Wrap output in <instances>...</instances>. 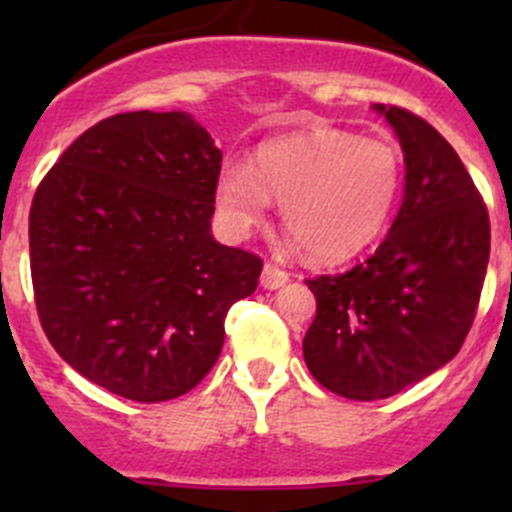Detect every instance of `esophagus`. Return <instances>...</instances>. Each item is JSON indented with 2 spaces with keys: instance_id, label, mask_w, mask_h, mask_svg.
I'll return each mask as SVG.
<instances>
[{
  "instance_id": "esophagus-1",
  "label": "esophagus",
  "mask_w": 512,
  "mask_h": 512,
  "mask_svg": "<svg viewBox=\"0 0 512 512\" xmlns=\"http://www.w3.org/2000/svg\"><path fill=\"white\" fill-rule=\"evenodd\" d=\"M262 287L265 289H280L282 285H287L289 282V272L282 270V267L272 265V262H267L265 270H262Z\"/></svg>"
}]
</instances>
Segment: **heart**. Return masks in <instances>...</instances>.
<instances>
[{"instance_id":"1","label":"heart","mask_w":512,"mask_h":512,"mask_svg":"<svg viewBox=\"0 0 512 512\" xmlns=\"http://www.w3.org/2000/svg\"><path fill=\"white\" fill-rule=\"evenodd\" d=\"M404 178L399 146L339 128L287 136L257 148L255 168L227 160L218 208L230 230L247 232L282 203V223L322 262L359 255L381 235Z\"/></svg>"}]
</instances>
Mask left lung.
Here are the masks:
<instances>
[{
	"instance_id": "8db88e82",
	"label": "left lung",
	"mask_w": 512,
	"mask_h": 512,
	"mask_svg": "<svg viewBox=\"0 0 512 512\" xmlns=\"http://www.w3.org/2000/svg\"><path fill=\"white\" fill-rule=\"evenodd\" d=\"M374 108L404 148V203L374 255L307 280L317 314L302 342L314 379L354 401L389 399L458 354L490 255L488 208L451 143L406 108Z\"/></svg>"
}]
</instances>
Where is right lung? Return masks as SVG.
<instances>
[{
    "instance_id": "1",
    "label": "right lung",
    "mask_w": 512,
    "mask_h": 512,
    "mask_svg": "<svg viewBox=\"0 0 512 512\" xmlns=\"http://www.w3.org/2000/svg\"><path fill=\"white\" fill-rule=\"evenodd\" d=\"M223 153L183 111H131L81 133L29 213L34 302L51 347L138 404L178 399L223 352L227 309L262 260L210 235Z\"/></svg>"
}]
</instances>
